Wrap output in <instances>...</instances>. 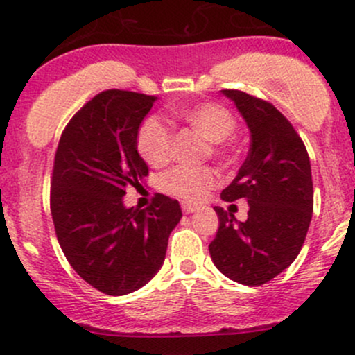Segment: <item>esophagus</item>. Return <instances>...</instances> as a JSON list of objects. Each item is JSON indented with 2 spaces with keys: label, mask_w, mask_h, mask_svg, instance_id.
I'll list each match as a JSON object with an SVG mask.
<instances>
[{
  "label": "esophagus",
  "mask_w": 355,
  "mask_h": 355,
  "mask_svg": "<svg viewBox=\"0 0 355 355\" xmlns=\"http://www.w3.org/2000/svg\"><path fill=\"white\" fill-rule=\"evenodd\" d=\"M182 210H184L185 214H192V212H196V210H197V205L189 204V202H184V204H182Z\"/></svg>",
  "instance_id": "34e87169"
}]
</instances>
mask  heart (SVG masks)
Here are the masks:
<instances>
[{
    "label": "heart",
    "instance_id": "heart-1",
    "mask_svg": "<svg viewBox=\"0 0 355 355\" xmlns=\"http://www.w3.org/2000/svg\"><path fill=\"white\" fill-rule=\"evenodd\" d=\"M177 118L189 124L196 133L209 141V151L214 158L227 162L232 151L224 145L236 130V118L217 103H202L196 106L178 109ZM173 136L168 124L158 116H150L141 123L136 135V148L150 166H163L171 157ZM219 184V177L209 166H173L159 177V189L189 202L202 200Z\"/></svg>",
    "mask_w": 355,
    "mask_h": 355
}]
</instances>
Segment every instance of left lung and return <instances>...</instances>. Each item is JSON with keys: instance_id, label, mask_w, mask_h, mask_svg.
I'll return each instance as SVG.
<instances>
[{"instance_id": "obj_1", "label": "left lung", "mask_w": 355, "mask_h": 355, "mask_svg": "<svg viewBox=\"0 0 355 355\" xmlns=\"http://www.w3.org/2000/svg\"><path fill=\"white\" fill-rule=\"evenodd\" d=\"M222 94L243 114L251 146L220 197L246 198L249 212L248 220L237 222L231 212L214 207L219 229L209 251L222 275L259 286L286 270L305 243L313 212L310 158L295 128L271 103L236 89Z\"/></svg>"}]
</instances>
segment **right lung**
I'll list each match as a JSON object with an SVG mask.
<instances>
[{"instance_id":"obj_1","label":"right lung","mask_w":355,"mask_h":355,"mask_svg":"<svg viewBox=\"0 0 355 355\" xmlns=\"http://www.w3.org/2000/svg\"><path fill=\"white\" fill-rule=\"evenodd\" d=\"M157 99L99 92L69 121L53 159L50 210L58 244L85 283L112 297L157 275L182 219L178 202L163 193L143 210L123 204L126 189L141 187L148 175L136 135Z\"/></svg>"}]
</instances>
